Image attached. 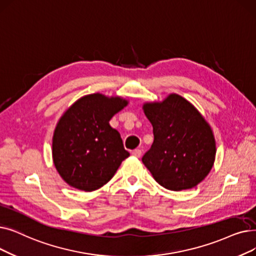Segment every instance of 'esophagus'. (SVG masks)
<instances>
[{"instance_id":"34e87169","label":"esophagus","mask_w":256,"mask_h":256,"mask_svg":"<svg viewBox=\"0 0 256 256\" xmlns=\"http://www.w3.org/2000/svg\"><path fill=\"white\" fill-rule=\"evenodd\" d=\"M141 154H142V150H139V148H136V150H134L132 152V156H135V157H137V158H139V157H140Z\"/></svg>"}]
</instances>
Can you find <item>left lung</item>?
<instances>
[{
	"instance_id": "obj_1",
	"label": "left lung",
	"mask_w": 256,
	"mask_h": 256,
	"mask_svg": "<svg viewBox=\"0 0 256 256\" xmlns=\"http://www.w3.org/2000/svg\"><path fill=\"white\" fill-rule=\"evenodd\" d=\"M154 142L142 157L154 179L166 190H190L209 174L216 159L212 130L185 98L170 94L161 102L143 104Z\"/></svg>"
}]
</instances>
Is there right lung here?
<instances>
[{
  "instance_id": "right-lung-1",
  "label": "right lung",
  "mask_w": 256,
  "mask_h": 256,
  "mask_svg": "<svg viewBox=\"0 0 256 256\" xmlns=\"http://www.w3.org/2000/svg\"><path fill=\"white\" fill-rule=\"evenodd\" d=\"M121 97L86 95L60 117L52 140L55 168L66 183L93 192L112 179L130 152L108 121L128 106Z\"/></svg>"
}]
</instances>
